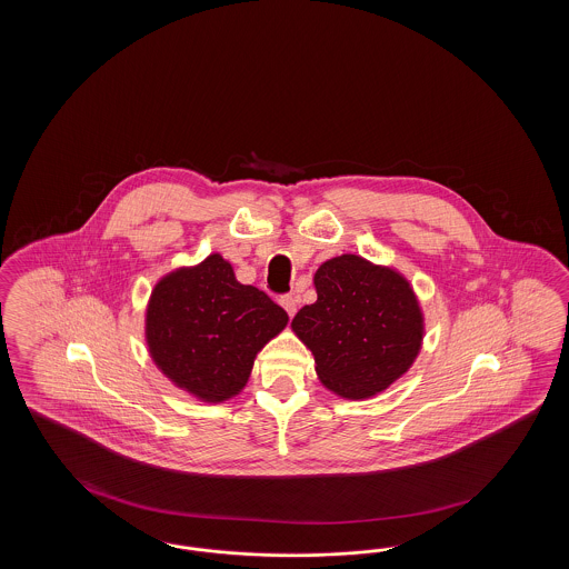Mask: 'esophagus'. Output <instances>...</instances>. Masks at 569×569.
<instances>
[{"label": "esophagus", "mask_w": 569, "mask_h": 569, "mask_svg": "<svg viewBox=\"0 0 569 569\" xmlns=\"http://www.w3.org/2000/svg\"><path fill=\"white\" fill-rule=\"evenodd\" d=\"M281 307L288 311V316H290V318H295V313H297L298 300L295 297H283L281 298Z\"/></svg>", "instance_id": "esophagus-1"}]
</instances>
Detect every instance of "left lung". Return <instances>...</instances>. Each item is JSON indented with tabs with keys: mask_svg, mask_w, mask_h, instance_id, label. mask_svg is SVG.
I'll return each mask as SVG.
<instances>
[{
	"mask_svg": "<svg viewBox=\"0 0 569 569\" xmlns=\"http://www.w3.org/2000/svg\"><path fill=\"white\" fill-rule=\"evenodd\" d=\"M318 300L292 320L332 395L371 399L403 378L422 350L425 313L403 272L343 253L313 274Z\"/></svg>",
	"mask_w": 569,
	"mask_h": 569,
	"instance_id": "left-lung-1",
	"label": "left lung"
}]
</instances>
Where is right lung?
<instances>
[{
	"label": "right lung",
	"mask_w": 569,
	"mask_h": 569,
	"mask_svg": "<svg viewBox=\"0 0 569 569\" xmlns=\"http://www.w3.org/2000/svg\"><path fill=\"white\" fill-rule=\"evenodd\" d=\"M288 326V313L232 264L211 253L193 267L166 272L144 311V341L153 365L202 403L243 392L256 356Z\"/></svg>",
	"instance_id": "right-lung-1"
}]
</instances>
